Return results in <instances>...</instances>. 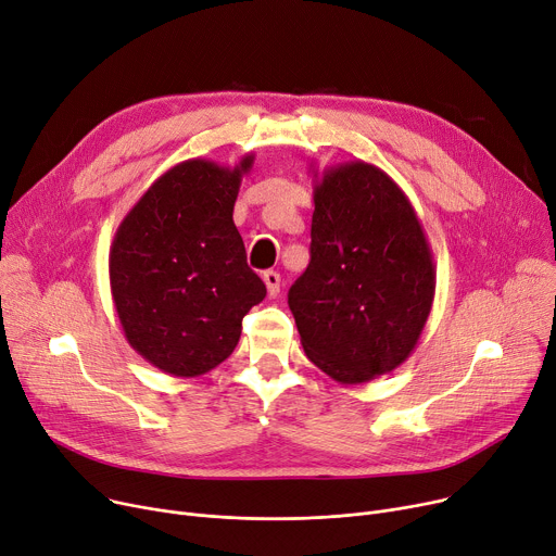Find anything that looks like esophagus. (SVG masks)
<instances>
[{
    "instance_id": "1",
    "label": "esophagus",
    "mask_w": 556,
    "mask_h": 556,
    "mask_svg": "<svg viewBox=\"0 0 556 556\" xmlns=\"http://www.w3.org/2000/svg\"><path fill=\"white\" fill-rule=\"evenodd\" d=\"M264 283H266V288H268V298H277V294H279V283H281L279 273L266 270V273H264Z\"/></svg>"
}]
</instances>
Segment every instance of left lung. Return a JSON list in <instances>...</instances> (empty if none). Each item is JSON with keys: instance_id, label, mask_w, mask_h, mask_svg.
Masks as SVG:
<instances>
[{"instance_id": "left-lung-1", "label": "left lung", "mask_w": 556, "mask_h": 556, "mask_svg": "<svg viewBox=\"0 0 556 556\" xmlns=\"http://www.w3.org/2000/svg\"><path fill=\"white\" fill-rule=\"evenodd\" d=\"M311 169V264L288 306L308 359L340 384H364L414 353L435 294L433 254L384 169L364 161Z\"/></svg>"}]
</instances>
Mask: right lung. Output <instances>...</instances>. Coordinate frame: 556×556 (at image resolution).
<instances>
[{"mask_svg":"<svg viewBox=\"0 0 556 556\" xmlns=\"http://www.w3.org/2000/svg\"><path fill=\"white\" fill-rule=\"evenodd\" d=\"M235 167L190 159L159 176L127 212L109 250L111 298L129 346L174 378H199L239 344L241 321L266 298L232 220Z\"/></svg>","mask_w":556,"mask_h":556,"instance_id":"add662e5","label":"right lung"}]
</instances>
